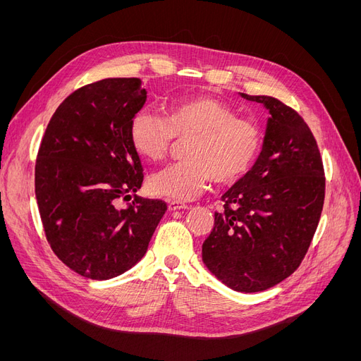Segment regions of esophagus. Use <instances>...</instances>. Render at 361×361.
<instances>
[{
  "mask_svg": "<svg viewBox=\"0 0 361 361\" xmlns=\"http://www.w3.org/2000/svg\"><path fill=\"white\" fill-rule=\"evenodd\" d=\"M187 204L185 203H181V202H176V200H171L168 202V209L169 211H183V209H187Z\"/></svg>",
  "mask_w": 361,
  "mask_h": 361,
  "instance_id": "1",
  "label": "esophagus"
}]
</instances>
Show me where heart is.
Instances as JSON below:
<instances>
[{"label": "heart", "mask_w": 361, "mask_h": 361, "mask_svg": "<svg viewBox=\"0 0 361 361\" xmlns=\"http://www.w3.org/2000/svg\"><path fill=\"white\" fill-rule=\"evenodd\" d=\"M173 139H190L184 162L154 174L147 187L152 195L176 202L199 197L211 181L230 184L253 166L262 149V131L250 120L211 97L171 102L165 117L140 109L128 124V140L146 161H162Z\"/></svg>", "instance_id": "1"}]
</instances>
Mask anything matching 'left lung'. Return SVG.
I'll return each mask as SVG.
<instances>
[{
    "mask_svg": "<svg viewBox=\"0 0 361 361\" xmlns=\"http://www.w3.org/2000/svg\"><path fill=\"white\" fill-rule=\"evenodd\" d=\"M240 97L269 112L259 158L222 195L224 212L202 245V259L238 293L268 290L305 259L325 200L317 143L298 114L272 97Z\"/></svg>",
    "mask_w": 361,
    "mask_h": 361,
    "instance_id": "obj_1",
    "label": "left lung"
}]
</instances>
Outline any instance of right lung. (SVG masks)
<instances>
[{
  "instance_id": "right-lung-1",
  "label": "right lung",
  "mask_w": 361,
  "mask_h": 361,
  "mask_svg": "<svg viewBox=\"0 0 361 361\" xmlns=\"http://www.w3.org/2000/svg\"><path fill=\"white\" fill-rule=\"evenodd\" d=\"M145 102L136 78L86 85L56 108L37 152L35 193L47 240L56 257L89 279L135 267L166 211L162 200L136 196L143 166L128 124Z\"/></svg>"
}]
</instances>
